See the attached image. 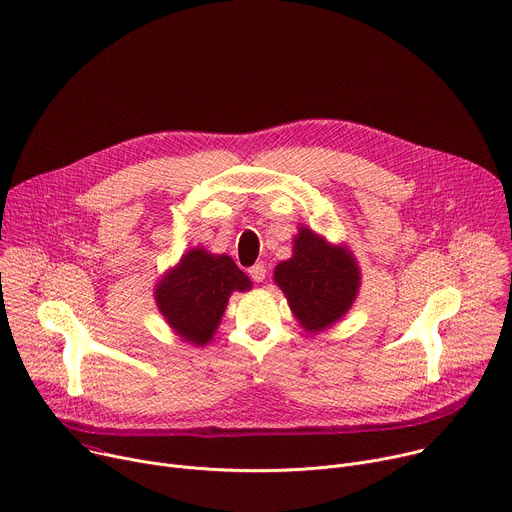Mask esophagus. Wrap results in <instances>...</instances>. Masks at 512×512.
<instances>
[{
  "label": "esophagus",
  "mask_w": 512,
  "mask_h": 512,
  "mask_svg": "<svg viewBox=\"0 0 512 512\" xmlns=\"http://www.w3.org/2000/svg\"><path fill=\"white\" fill-rule=\"evenodd\" d=\"M249 275H251L253 282H263L265 275H267V269H265L263 263H255L253 267H249Z\"/></svg>",
  "instance_id": "esophagus-1"
}]
</instances>
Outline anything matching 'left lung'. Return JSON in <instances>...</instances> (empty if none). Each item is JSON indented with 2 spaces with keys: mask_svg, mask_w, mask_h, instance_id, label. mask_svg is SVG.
<instances>
[{
  "mask_svg": "<svg viewBox=\"0 0 512 512\" xmlns=\"http://www.w3.org/2000/svg\"><path fill=\"white\" fill-rule=\"evenodd\" d=\"M275 284L308 331L327 329L353 304L359 269L351 253L327 245L312 230L302 228L294 257L275 267Z\"/></svg>",
  "mask_w": 512,
  "mask_h": 512,
  "instance_id": "8db88e82",
  "label": "left lung"
}]
</instances>
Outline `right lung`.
<instances>
[{
    "label": "right lung",
    "mask_w": 512,
    "mask_h": 512,
    "mask_svg": "<svg viewBox=\"0 0 512 512\" xmlns=\"http://www.w3.org/2000/svg\"><path fill=\"white\" fill-rule=\"evenodd\" d=\"M249 288V277L230 257L192 249L159 284L157 304L183 339L206 345L218 327L228 296Z\"/></svg>",
    "instance_id": "1"
}]
</instances>
